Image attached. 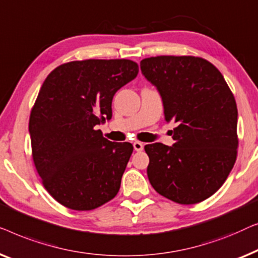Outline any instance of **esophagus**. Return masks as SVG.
<instances>
[{"instance_id":"obj_1","label":"esophagus","mask_w":258,"mask_h":258,"mask_svg":"<svg viewBox=\"0 0 258 258\" xmlns=\"http://www.w3.org/2000/svg\"><path fill=\"white\" fill-rule=\"evenodd\" d=\"M133 147H134V150H136L137 152H140V151L144 150V144L140 143V141H134Z\"/></svg>"}]
</instances>
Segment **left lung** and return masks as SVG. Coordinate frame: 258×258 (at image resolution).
Masks as SVG:
<instances>
[{"label":"left lung","mask_w":258,"mask_h":258,"mask_svg":"<svg viewBox=\"0 0 258 258\" xmlns=\"http://www.w3.org/2000/svg\"><path fill=\"white\" fill-rule=\"evenodd\" d=\"M157 88L167 122H176L172 146H145L152 187L181 205L201 202L220 189L237 154L236 101L223 76L193 56H158L140 61Z\"/></svg>","instance_id":"8db88e82"}]
</instances>
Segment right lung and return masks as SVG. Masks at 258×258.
<instances>
[{"instance_id":"1","label":"right lung","mask_w":258,"mask_h":258,"mask_svg":"<svg viewBox=\"0 0 258 258\" xmlns=\"http://www.w3.org/2000/svg\"><path fill=\"white\" fill-rule=\"evenodd\" d=\"M138 72L130 59L76 60L43 83L29 120L32 159L60 205L92 210L117 195L133 146L105 139L96 126L112 118L113 96Z\"/></svg>"}]
</instances>
